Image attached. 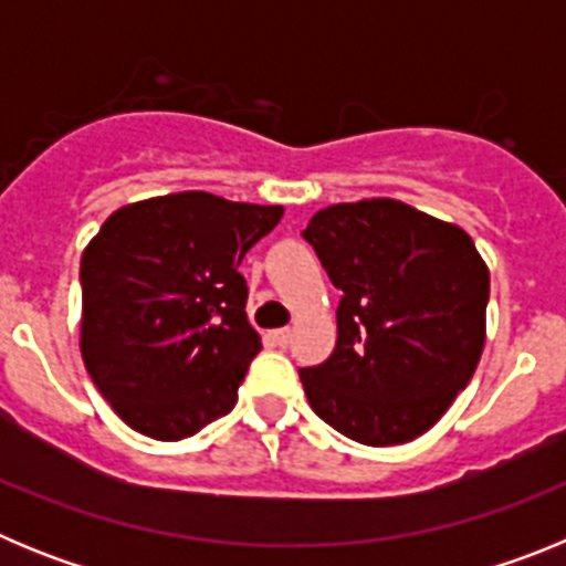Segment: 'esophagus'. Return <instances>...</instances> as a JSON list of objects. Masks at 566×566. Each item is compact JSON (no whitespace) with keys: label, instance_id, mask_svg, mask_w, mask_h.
<instances>
[{"label":"esophagus","instance_id":"34e87169","mask_svg":"<svg viewBox=\"0 0 566 566\" xmlns=\"http://www.w3.org/2000/svg\"><path fill=\"white\" fill-rule=\"evenodd\" d=\"M272 339H274V345L286 348L289 339H292V332H289V328H277V332H272Z\"/></svg>","mask_w":566,"mask_h":566}]
</instances>
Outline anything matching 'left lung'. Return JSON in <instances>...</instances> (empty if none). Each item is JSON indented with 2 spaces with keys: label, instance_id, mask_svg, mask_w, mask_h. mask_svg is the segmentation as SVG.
Here are the masks:
<instances>
[{
  "label": "left lung",
  "instance_id": "left-lung-1",
  "mask_svg": "<svg viewBox=\"0 0 566 566\" xmlns=\"http://www.w3.org/2000/svg\"><path fill=\"white\" fill-rule=\"evenodd\" d=\"M303 238L343 292L332 357L300 368L308 405L371 448L422 437L482 357L490 274L473 240L391 198L319 209Z\"/></svg>",
  "mask_w": 566,
  "mask_h": 566
}]
</instances>
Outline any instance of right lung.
Segmentation results:
<instances>
[{"label":"right lung","mask_w":566,"mask_h":566,"mask_svg":"<svg viewBox=\"0 0 566 566\" xmlns=\"http://www.w3.org/2000/svg\"><path fill=\"white\" fill-rule=\"evenodd\" d=\"M283 207L178 192L113 212L82 254V357L113 411L178 442L221 419L260 352L243 254Z\"/></svg>","instance_id":"1"}]
</instances>
